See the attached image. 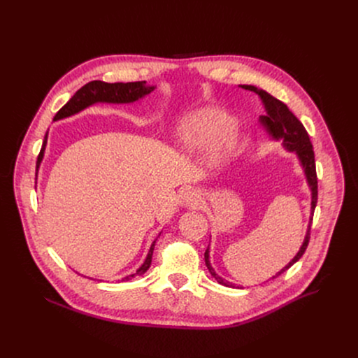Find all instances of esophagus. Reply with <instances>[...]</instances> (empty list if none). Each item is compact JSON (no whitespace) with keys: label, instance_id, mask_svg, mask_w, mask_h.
<instances>
[{"label":"esophagus","instance_id":"esophagus-1","mask_svg":"<svg viewBox=\"0 0 358 358\" xmlns=\"http://www.w3.org/2000/svg\"><path fill=\"white\" fill-rule=\"evenodd\" d=\"M201 202H202V198H201V192L198 189H187L181 195V199H180L181 207H184L187 210H196V208H199L201 207Z\"/></svg>","mask_w":358,"mask_h":358}]
</instances>
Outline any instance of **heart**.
Segmentation results:
<instances>
[{
    "label": "heart",
    "mask_w": 358,
    "mask_h": 358,
    "mask_svg": "<svg viewBox=\"0 0 358 358\" xmlns=\"http://www.w3.org/2000/svg\"><path fill=\"white\" fill-rule=\"evenodd\" d=\"M232 129L234 119L227 112L208 106L184 115L178 123L176 137L184 151L194 155H201L215 145L211 163L221 167L236 150L238 138L234 133H229Z\"/></svg>",
    "instance_id": "obj_1"
}]
</instances>
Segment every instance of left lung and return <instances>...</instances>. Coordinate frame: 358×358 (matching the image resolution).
Listing matches in <instances>:
<instances>
[{"instance_id":"1","label":"left lung","mask_w":358,"mask_h":358,"mask_svg":"<svg viewBox=\"0 0 358 358\" xmlns=\"http://www.w3.org/2000/svg\"><path fill=\"white\" fill-rule=\"evenodd\" d=\"M239 87H242L245 90H250L253 93H257L261 97V100L264 101V105H265V110H266L265 116H259L261 126L268 133L271 140L282 141V145L287 151L294 152L299 163H300V166H301V169H303V173H304L306 181H308V185L310 188V192H312L310 218H309V225H308V231H306L303 243H301L299 252L294 255V258L285 268H282L275 276H272V279H273V278H278L279 275H282L283 272H286L293 264H296L303 257V253H304V250H306V248H308V243H309L313 213H315L316 203H317V176H316L315 151H313L312 141H310L309 134H308V131H306L304 126L289 110V108L283 103V101H280L279 99L273 97L266 90L258 89L257 86L239 85ZM203 258H206V265H207L210 273L217 279V282L220 285L234 287L232 283H229L225 279H222L221 276H218L217 272L214 271V268L211 266V262H210V246L207 248L206 253H203Z\"/></svg>"}]
</instances>
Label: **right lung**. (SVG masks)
<instances>
[{
	"label": "right lung",
	"instance_id": "add662e5",
	"mask_svg": "<svg viewBox=\"0 0 358 358\" xmlns=\"http://www.w3.org/2000/svg\"><path fill=\"white\" fill-rule=\"evenodd\" d=\"M156 89V86L152 85H145V80L141 82H129V83H106L101 80H93L82 86L71 99L68 103L55 115L54 122L71 117L73 115L80 113L82 110L96 105V103H113V105H127V103H134V101L145 97L150 94L152 90ZM48 143V131L43 137L42 148L39 151V156L36 160V174L41 167L43 155H45V148ZM162 234V232H160ZM160 236V235H159ZM157 241V239H156ZM156 241L151 243L150 250L147 253V257L143 262V265L136 271V273L129 275L123 278L122 280H130L137 275H144L150 265H151V258H152V250H155Z\"/></svg>",
	"mask_w": 358,
	"mask_h": 358
}]
</instances>
